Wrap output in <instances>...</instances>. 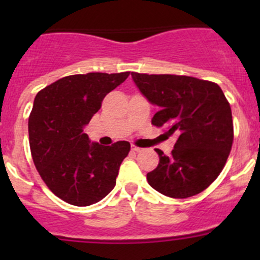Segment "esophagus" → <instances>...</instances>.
Instances as JSON below:
<instances>
[{
	"label": "esophagus",
	"mask_w": 260,
	"mask_h": 260,
	"mask_svg": "<svg viewBox=\"0 0 260 260\" xmlns=\"http://www.w3.org/2000/svg\"><path fill=\"white\" fill-rule=\"evenodd\" d=\"M132 151H135V152H142L143 148H141V147H137V146L132 145Z\"/></svg>",
	"instance_id": "34e87169"
}]
</instances>
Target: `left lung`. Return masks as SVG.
Wrapping results in <instances>:
<instances>
[{"label":"left lung","mask_w":260,"mask_h":260,"mask_svg":"<svg viewBox=\"0 0 260 260\" xmlns=\"http://www.w3.org/2000/svg\"><path fill=\"white\" fill-rule=\"evenodd\" d=\"M147 101L158 107L152 124L177 137L171 154L156 148L159 164L147 181L162 195L186 199L214 182L232 149V108L217 84L192 77L132 73Z\"/></svg>","instance_id":"left-lung-1"}]
</instances>
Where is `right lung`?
I'll return each instance as SVG.
<instances>
[{"instance_id": "right-lung-1", "label": "right lung", "mask_w": 260, "mask_h": 260, "mask_svg": "<svg viewBox=\"0 0 260 260\" xmlns=\"http://www.w3.org/2000/svg\"><path fill=\"white\" fill-rule=\"evenodd\" d=\"M129 72L69 75L39 91L28 118L34 164L46 186L65 203L89 206L114 188L129 142H90L84 127L101 109L104 96Z\"/></svg>"}]
</instances>
